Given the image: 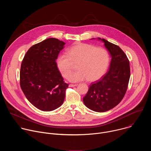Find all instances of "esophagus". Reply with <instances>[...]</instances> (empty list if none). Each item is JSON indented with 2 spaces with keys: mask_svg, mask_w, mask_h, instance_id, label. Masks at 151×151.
Masks as SVG:
<instances>
[{
  "mask_svg": "<svg viewBox=\"0 0 151 151\" xmlns=\"http://www.w3.org/2000/svg\"><path fill=\"white\" fill-rule=\"evenodd\" d=\"M78 84H70L69 85V87H76V86H77Z\"/></svg>",
  "mask_w": 151,
  "mask_h": 151,
  "instance_id": "1",
  "label": "esophagus"
}]
</instances>
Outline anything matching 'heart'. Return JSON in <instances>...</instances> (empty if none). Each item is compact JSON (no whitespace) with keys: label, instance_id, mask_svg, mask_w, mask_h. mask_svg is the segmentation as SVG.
I'll use <instances>...</instances> for the list:
<instances>
[{"label":"heart","instance_id":"1","mask_svg":"<svg viewBox=\"0 0 151 151\" xmlns=\"http://www.w3.org/2000/svg\"><path fill=\"white\" fill-rule=\"evenodd\" d=\"M78 62V70L72 71V62ZM57 66L64 78L69 81L78 82L88 79L95 81L101 78L106 73L109 63L107 51L102 48L84 43H78L68 50L67 54H62L57 58Z\"/></svg>","mask_w":151,"mask_h":151}]
</instances>
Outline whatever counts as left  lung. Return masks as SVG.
Returning a JSON list of instances; mask_svg holds the SVG:
<instances>
[{
  "instance_id": "left-lung-1",
  "label": "left lung",
  "mask_w": 151,
  "mask_h": 151,
  "mask_svg": "<svg viewBox=\"0 0 151 151\" xmlns=\"http://www.w3.org/2000/svg\"><path fill=\"white\" fill-rule=\"evenodd\" d=\"M98 39L104 42L111 54L110 67L100 80L90 85L83 101L90 109L104 112L114 108L124 97L130 77V68L127 55L118 45L104 39Z\"/></svg>"
}]
</instances>
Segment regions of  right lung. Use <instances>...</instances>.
I'll list each match as a JSON object with an SVG mask.
<instances>
[{"instance_id": "right-lung-1", "label": "right lung", "mask_w": 151, "mask_h": 151, "mask_svg": "<svg viewBox=\"0 0 151 151\" xmlns=\"http://www.w3.org/2000/svg\"><path fill=\"white\" fill-rule=\"evenodd\" d=\"M65 43L48 38L33 45L21 63L20 87L27 99L42 111H51L63 103L68 84L63 81L55 60Z\"/></svg>"}]
</instances>
